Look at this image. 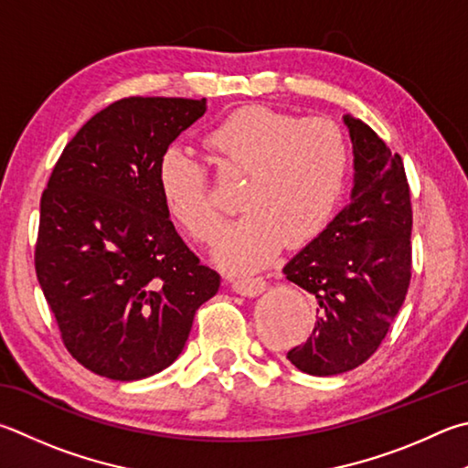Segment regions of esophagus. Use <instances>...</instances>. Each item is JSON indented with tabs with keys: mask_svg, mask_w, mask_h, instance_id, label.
<instances>
[{
	"mask_svg": "<svg viewBox=\"0 0 468 468\" xmlns=\"http://www.w3.org/2000/svg\"><path fill=\"white\" fill-rule=\"evenodd\" d=\"M266 286L268 284L263 278H237V280H233V291L241 296H250V299L261 294L263 291H266Z\"/></svg>",
	"mask_w": 468,
	"mask_h": 468,
	"instance_id": "1",
	"label": "esophagus"
}]
</instances>
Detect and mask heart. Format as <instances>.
Returning <instances> with one entry per match:
<instances>
[{
    "instance_id": "obj_1",
    "label": "heart",
    "mask_w": 468,
    "mask_h": 468,
    "mask_svg": "<svg viewBox=\"0 0 468 468\" xmlns=\"http://www.w3.org/2000/svg\"><path fill=\"white\" fill-rule=\"evenodd\" d=\"M207 145L227 169L248 176L239 208L225 229L215 260L235 274L266 266L286 245L311 241L342 197L350 151L339 126L325 118H299L250 106L235 110L207 134ZM157 186L177 223L194 239L210 243L220 229L207 167L172 145L157 164Z\"/></svg>"
}]
</instances>
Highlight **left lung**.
I'll use <instances>...</instances> for the list:
<instances>
[{"mask_svg": "<svg viewBox=\"0 0 468 468\" xmlns=\"http://www.w3.org/2000/svg\"><path fill=\"white\" fill-rule=\"evenodd\" d=\"M354 153L350 202L284 266L315 296L311 337L286 358L311 377L354 370L377 352L411 278V223L405 167L367 122L344 114Z\"/></svg>", "mask_w": 468, "mask_h": 468, "instance_id": "1", "label": "left lung"}]
</instances>
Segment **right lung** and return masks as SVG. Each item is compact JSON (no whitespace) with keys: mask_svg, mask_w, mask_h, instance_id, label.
<instances>
[{"mask_svg":"<svg viewBox=\"0 0 468 468\" xmlns=\"http://www.w3.org/2000/svg\"><path fill=\"white\" fill-rule=\"evenodd\" d=\"M207 100L124 98L67 143L40 200L37 276L81 367L141 380L174 364L220 276L169 220L157 186L164 151Z\"/></svg>","mask_w":468,"mask_h":468,"instance_id":"1","label":"right lung"}]
</instances>
